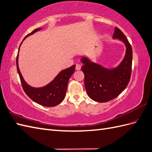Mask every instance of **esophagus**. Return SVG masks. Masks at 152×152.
I'll list each match as a JSON object with an SVG mask.
<instances>
[{"instance_id": "34e87169", "label": "esophagus", "mask_w": 152, "mask_h": 152, "mask_svg": "<svg viewBox=\"0 0 152 152\" xmlns=\"http://www.w3.org/2000/svg\"><path fill=\"white\" fill-rule=\"evenodd\" d=\"M80 68H81V66H80V64H77L76 65V67H75L76 70H80Z\"/></svg>"}]
</instances>
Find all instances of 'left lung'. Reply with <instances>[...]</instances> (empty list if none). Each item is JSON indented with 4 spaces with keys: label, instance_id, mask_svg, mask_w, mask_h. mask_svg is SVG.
Masks as SVG:
<instances>
[{
    "label": "left lung",
    "instance_id": "obj_1",
    "mask_svg": "<svg viewBox=\"0 0 152 152\" xmlns=\"http://www.w3.org/2000/svg\"><path fill=\"white\" fill-rule=\"evenodd\" d=\"M122 42L126 46V54L117 66L108 68L88 58L83 56L80 61L85 74V86L88 95L96 102L104 103L112 100L119 96L129 82L133 51L129 42L124 34L116 27L113 36Z\"/></svg>",
    "mask_w": 152,
    "mask_h": 152
}]
</instances>
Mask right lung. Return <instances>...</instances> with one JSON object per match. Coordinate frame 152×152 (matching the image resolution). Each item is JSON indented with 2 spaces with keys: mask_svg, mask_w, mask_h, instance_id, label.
Listing matches in <instances>:
<instances>
[{
  "mask_svg": "<svg viewBox=\"0 0 152 152\" xmlns=\"http://www.w3.org/2000/svg\"><path fill=\"white\" fill-rule=\"evenodd\" d=\"M42 29V28H39L34 30L31 33L28 34V35H26L24 39H25L29 36L34 34L35 32L39 31ZM23 42L19 46V51L16 59V64L17 69H18V72L19 73L20 79H21L23 90L30 99L42 106L49 107L56 106L57 104H60L64 99L67 90V83H68L71 76L73 75V73L75 72V65H73L68 67V68L62 70L55 77V79L47 85L39 88L32 87L28 85L27 83L25 81L21 75L19 67V53L20 47H21Z\"/></svg>",
  "mask_w": 152,
  "mask_h": 152,
  "instance_id": "obj_1",
  "label": "right lung"
}]
</instances>
